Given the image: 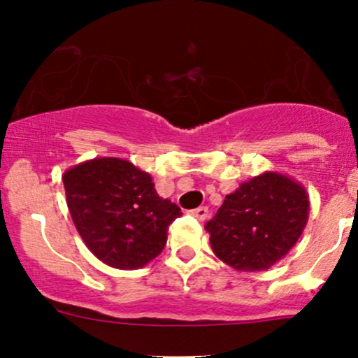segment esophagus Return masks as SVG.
<instances>
[{"mask_svg": "<svg viewBox=\"0 0 358 358\" xmlns=\"http://www.w3.org/2000/svg\"><path fill=\"white\" fill-rule=\"evenodd\" d=\"M192 215L196 216V218L199 220V222H204V220L209 216L208 206H201V208H196V209H194V211H192Z\"/></svg>", "mask_w": 358, "mask_h": 358, "instance_id": "esophagus-1", "label": "esophagus"}]
</instances>
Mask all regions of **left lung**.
<instances>
[{
    "instance_id": "8db88e82",
    "label": "left lung",
    "mask_w": 358,
    "mask_h": 358,
    "mask_svg": "<svg viewBox=\"0 0 358 358\" xmlns=\"http://www.w3.org/2000/svg\"><path fill=\"white\" fill-rule=\"evenodd\" d=\"M305 189L279 173H263L225 197L206 223L211 248L241 272L266 270L287 255L308 220Z\"/></svg>"
}]
</instances>
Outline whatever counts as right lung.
Masks as SVG:
<instances>
[{"label": "right lung", "instance_id": "add662e5", "mask_svg": "<svg viewBox=\"0 0 358 358\" xmlns=\"http://www.w3.org/2000/svg\"><path fill=\"white\" fill-rule=\"evenodd\" d=\"M72 222L90 251L106 265L135 270L162 251L168 227L182 211L157 196L150 175L128 161L102 157L62 176Z\"/></svg>", "mask_w": 358, "mask_h": 358}]
</instances>
